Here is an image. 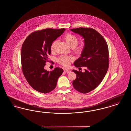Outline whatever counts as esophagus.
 Wrapping results in <instances>:
<instances>
[{"mask_svg":"<svg viewBox=\"0 0 131 131\" xmlns=\"http://www.w3.org/2000/svg\"><path fill=\"white\" fill-rule=\"evenodd\" d=\"M64 71L65 72L69 73V72H71V70H70V69H68L64 68Z\"/></svg>","mask_w":131,"mask_h":131,"instance_id":"1","label":"esophagus"}]
</instances>
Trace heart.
Masks as SVG:
<instances>
[{"instance_id": "obj_1", "label": "heart", "mask_w": 131, "mask_h": 131, "mask_svg": "<svg viewBox=\"0 0 131 131\" xmlns=\"http://www.w3.org/2000/svg\"><path fill=\"white\" fill-rule=\"evenodd\" d=\"M64 39L69 46L72 48H75L77 46V45L78 44V42H79V39L78 37L72 34H66L64 36ZM56 42H57V41L55 40L52 43V44L51 45L50 48L52 50H53L54 49ZM75 50L78 52H81V51L82 50V48H79L75 49ZM72 60V58L71 57L61 56L58 58V61L60 63V64H61L63 66L67 67L69 65V64L70 63V61Z\"/></svg>"}]
</instances>
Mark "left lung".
Masks as SVG:
<instances>
[{"label":"left lung","instance_id":"left-lung-1","mask_svg":"<svg viewBox=\"0 0 131 131\" xmlns=\"http://www.w3.org/2000/svg\"><path fill=\"white\" fill-rule=\"evenodd\" d=\"M71 30L84 39L81 57L74 63L76 67H86L84 72L73 70L77 78L73 81L75 90L87 93L97 87L108 67V49L104 38L93 28H77Z\"/></svg>","mask_w":131,"mask_h":131}]
</instances>
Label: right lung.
<instances>
[{
    "label": "right lung",
    "mask_w": 131,
    "mask_h": 131,
    "mask_svg": "<svg viewBox=\"0 0 131 131\" xmlns=\"http://www.w3.org/2000/svg\"><path fill=\"white\" fill-rule=\"evenodd\" d=\"M66 29L47 28L31 33L25 39L21 50L22 70L26 80L35 90L49 93L56 87L62 69L55 68L52 71L44 69L51 54V45Z\"/></svg>",
    "instance_id": "1"
}]
</instances>
